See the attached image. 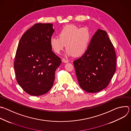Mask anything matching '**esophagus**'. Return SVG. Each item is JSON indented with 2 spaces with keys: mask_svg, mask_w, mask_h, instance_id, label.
I'll return each mask as SVG.
<instances>
[{
  "mask_svg": "<svg viewBox=\"0 0 131 131\" xmlns=\"http://www.w3.org/2000/svg\"><path fill=\"white\" fill-rule=\"evenodd\" d=\"M62 61H63V62H64V63H68V61L67 60H66V59H62Z\"/></svg>",
  "mask_w": 131,
  "mask_h": 131,
  "instance_id": "1",
  "label": "esophagus"
}]
</instances>
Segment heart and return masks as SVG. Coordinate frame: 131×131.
I'll list each match as a JSON object with an SVG mask.
<instances>
[{
	"label": "heart",
	"mask_w": 131,
	"mask_h": 131,
	"mask_svg": "<svg viewBox=\"0 0 131 131\" xmlns=\"http://www.w3.org/2000/svg\"><path fill=\"white\" fill-rule=\"evenodd\" d=\"M58 36H52L50 45L52 50L60 54L66 47V55L78 57L83 56L88 49L92 34L87 28H80L75 25H67L59 32Z\"/></svg>",
	"instance_id": "b5f03b06"
}]
</instances>
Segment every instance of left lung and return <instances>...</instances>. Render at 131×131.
Wrapping results in <instances>:
<instances>
[{
    "mask_svg": "<svg viewBox=\"0 0 131 131\" xmlns=\"http://www.w3.org/2000/svg\"><path fill=\"white\" fill-rule=\"evenodd\" d=\"M80 86L95 93L106 88L116 71V55L106 31L99 29L94 35L88 49L73 61Z\"/></svg>",
    "mask_w": 131,
    "mask_h": 131,
    "instance_id": "left-lung-1",
    "label": "left lung"
}]
</instances>
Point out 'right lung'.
<instances>
[{
    "instance_id": "add662e5",
    "label": "right lung",
    "mask_w": 131,
    "mask_h": 131,
    "mask_svg": "<svg viewBox=\"0 0 131 131\" xmlns=\"http://www.w3.org/2000/svg\"><path fill=\"white\" fill-rule=\"evenodd\" d=\"M52 24L37 23L21 36L16 50L14 69L17 83L34 96L47 93L53 86L61 60L51 50Z\"/></svg>"
}]
</instances>
